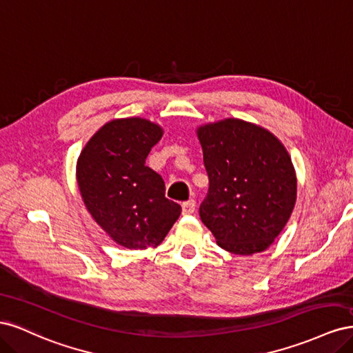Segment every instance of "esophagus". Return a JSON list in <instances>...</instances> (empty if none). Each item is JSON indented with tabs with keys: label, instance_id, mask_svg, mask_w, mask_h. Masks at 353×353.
<instances>
[{
	"label": "esophagus",
	"instance_id": "34e87169",
	"mask_svg": "<svg viewBox=\"0 0 353 353\" xmlns=\"http://www.w3.org/2000/svg\"><path fill=\"white\" fill-rule=\"evenodd\" d=\"M194 210H196V200L194 199H190V200L183 203V213H184V215H190V213H193Z\"/></svg>",
	"mask_w": 353,
	"mask_h": 353
}]
</instances>
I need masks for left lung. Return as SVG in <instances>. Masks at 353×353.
Returning <instances> with one entry per match:
<instances>
[{
  "mask_svg": "<svg viewBox=\"0 0 353 353\" xmlns=\"http://www.w3.org/2000/svg\"><path fill=\"white\" fill-rule=\"evenodd\" d=\"M209 191L201 222L234 254L268 249L296 201V174L284 145L263 128L225 119L197 130Z\"/></svg>",
  "mask_w": 353,
  "mask_h": 353,
  "instance_id": "1",
  "label": "left lung"
}]
</instances>
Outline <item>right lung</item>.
<instances>
[{"instance_id": "obj_1", "label": "right lung", "mask_w": 353, "mask_h": 353, "mask_svg": "<svg viewBox=\"0 0 353 353\" xmlns=\"http://www.w3.org/2000/svg\"><path fill=\"white\" fill-rule=\"evenodd\" d=\"M163 131L159 125L126 117L105 123L78 159L77 178L95 222L128 249L159 245L181 215L165 197V183L145 159Z\"/></svg>"}]
</instances>
